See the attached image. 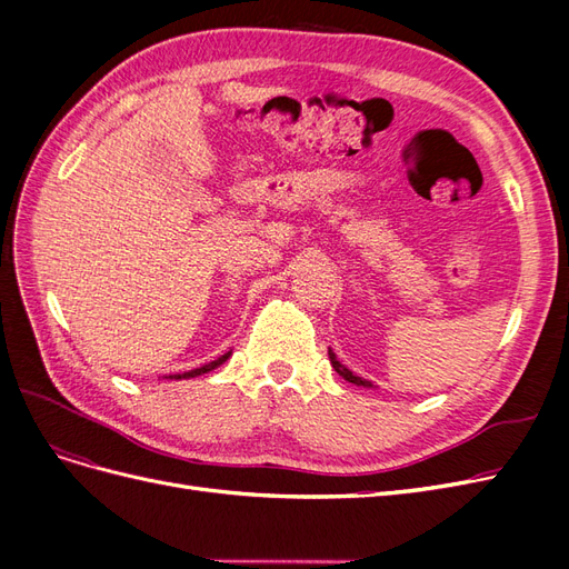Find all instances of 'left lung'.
Here are the masks:
<instances>
[{"label":"left lung","instance_id":"1","mask_svg":"<svg viewBox=\"0 0 569 569\" xmlns=\"http://www.w3.org/2000/svg\"><path fill=\"white\" fill-rule=\"evenodd\" d=\"M327 356H330V363H332V368L343 377V380L347 382H351V385H356V387H366V389H370L372 387V382H368V380H363V377H358V375H353L347 366H341L339 360H337V356H335V351L332 349H327Z\"/></svg>","mask_w":569,"mask_h":569}]
</instances>
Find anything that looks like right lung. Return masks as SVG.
Here are the masks:
<instances>
[{
    "instance_id": "right-lung-1",
    "label": "right lung",
    "mask_w": 569,
    "mask_h": 569,
    "mask_svg": "<svg viewBox=\"0 0 569 569\" xmlns=\"http://www.w3.org/2000/svg\"><path fill=\"white\" fill-rule=\"evenodd\" d=\"M230 356H232V351L222 353L220 358L211 360V363H206V366H201V368H197V370H189V372H182V375H170V380H189V377H199V375H203V372H211V370H216L218 366L226 363V360H228Z\"/></svg>"
}]
</instances>
